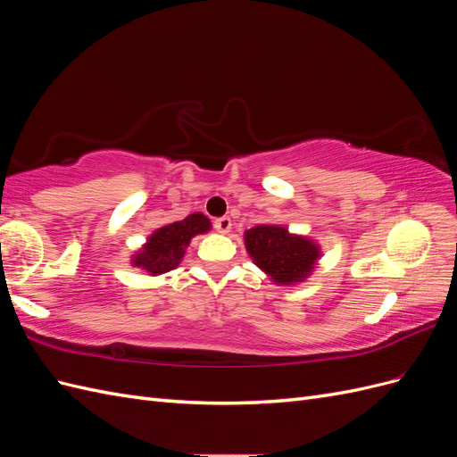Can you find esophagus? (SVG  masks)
Segmentation results:
<instances>
[{"label":"esophagus","mask_w":457,"mask_h":457,"mask_svg":"<svg viewBox=\"0 0 457 457\" xmlns=\"http://www.w3.org/2000/svg\"><path fill=\"white\" fill-rule=\"evenodd\" d=\"M213 227H215L217 232L227 234L232 228V220H230V217H219V219L213 220Z\"/></svg>","instance_id":"esophagus-1"}]
</instances>
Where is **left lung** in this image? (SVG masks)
<instances>
[{"instance_id": "8db88e82", "label": "left lung", "mask_w": 457, "mask_h": 457, "mask_svg": "<svg viewBox=\"0 0 457 457\" xmlns=\"http://www.w3.org/2000/svg\"><path fill=\"white\" fill-rule=\"evenodd\" d=\"M245 250L276 284L303 282L320 257L318 245L276 225H257L244 234Z\"/></svg>"}]
</instances>
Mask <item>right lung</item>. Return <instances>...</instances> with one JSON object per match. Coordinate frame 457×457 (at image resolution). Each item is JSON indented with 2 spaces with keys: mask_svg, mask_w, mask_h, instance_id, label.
<instances>
[{
  "mask_svg": "<svg viewBox=\"0 0 457 457\" xmlns=\"http://www.w3.org/2000/svg\"><path fill=\"white\" fill-rule=\"evenodd\" d=\"M212 228L210 219L202 213H192L177 223L158 228L143 245L139 253L133 255V265L152 276L170 272L179 267L185 247L196 234H204Z\"/></svg>",
  "mask_w": 457,
  "mask_h": 457,
  "instance_id": "right-lung-1",
  "label": "right lung"
}]
</instances>
